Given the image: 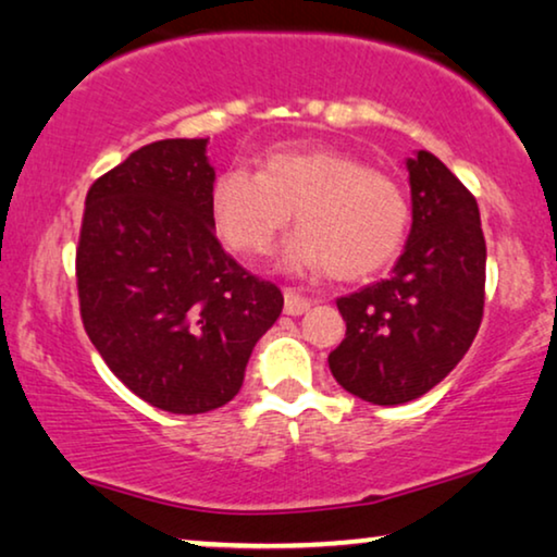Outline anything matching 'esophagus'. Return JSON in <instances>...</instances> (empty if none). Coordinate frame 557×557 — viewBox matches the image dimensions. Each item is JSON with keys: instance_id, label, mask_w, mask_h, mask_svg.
Wrapping results in <instances>:
<instances>
[{"instance_id": "obj_1", "label": "esophagus", "mask_w": 557, "mask_h": 557, "mask_svg": "<svg viewBox=\"0 0 557 557\" xmlns=\"http://www.w3.org/2000/svg\"><path fill=\"white\" fill-rule=\"evenodd\" d=\"M283 295H285V313L287 315H302L310 306H313V300L306 298V295L298 290H293V287H285Z\"/></svg>"}]
</instances>
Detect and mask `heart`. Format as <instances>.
<instances>
[{"label": "heart", "instance_id": "obj_1", "mask_svg": "<svg viewBox=\"0 0 557 557\" xmlns=\"http://www.w3.org/2000/svg\"><path fill=\"white\" fill-rule=\"evenodd\" d=\"M295 221L285 257L295 270L367 277L403 247L410 206L395 177L333 147L298 145L264 154L259 173L226 168L211 188V216L234 251L264 257Z\"/></svg>", "mask_w": 557, "mask_h": 557}]
</instances>
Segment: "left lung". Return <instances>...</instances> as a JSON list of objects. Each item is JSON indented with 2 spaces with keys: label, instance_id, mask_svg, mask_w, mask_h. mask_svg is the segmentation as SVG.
<instances>
[{
  "label": "left lung",
  "instance_id": "1",
  "mask_svg": "<svg viewBox=\"0 0 557 557\" xmlns=\"http://www.w3.org/2000/svg\"><path fill=\"white\" fill-rule=\"evenodd\" d=\"M412 228L389 280L338 298L346 338L329 356L346 392L403 405L446 380L484 315L486 242L469 188L420 150L407 160Z\"/></svg>",
  "mask_w": 557,
  "mask_h": 557
}]
</instances>
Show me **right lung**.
<instances>
[{"label": "right lung", "instance_id": "obj_1", "mask_svg": "<svg viewBox=\"0 0 557 557\" xmlns=\"http://www.w3.org/2000/svg\"><path fill=\"white\" fill-rule=\"evenodd\" d=\"M209 139H160L101 175L76 249L84 329L107 367L165 412L216 410L242 389L283 293L221 249Z\"/></svg>", "mask_w": 557, "mask_h": 557}]
</instances>
